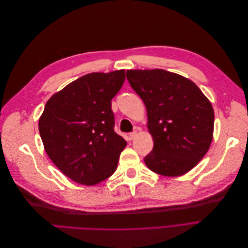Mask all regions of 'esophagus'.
<instances>
[{"label":"esophagus","mask_w":248,"mask_h":248,"mask_svg":"<svg viewBox=\"0 0 248 248\" xmlns=\"http://www.w3.org/2000/svg\"><path fill=\"white\" fill-rule=\"evenodd\" d=\"M138 136V132L137 131H132V132H130L129 134H128V139L131 140H133L134 138H136Z\"/></svg>","instance_id":"34e87169"}]
</instances>
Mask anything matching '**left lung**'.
Returning <instances> with one entry per match:
<instances>
[{
    "label": "left lung",
    "mask_w": 248,
    "mask_h": 248,
    "mask_svg": "<svg viewBox=\"0 0 248 248\" xmlns=\"http://www.w3.org/2000/svg\"><path fill=\"white\" fill-rule=\"evenodd\" d=\"M131 88L147 108L154 148L145 157L152 171L186 174L206 155L213 139L211 102L190 79L163 69L127 70Z\"/></svg>",
    "instance_id": "left-lung-1"
}]
</instances>
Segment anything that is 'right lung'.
I'll use <instances>...</instances> for the list:
<instances>
[{
	"label": "right lung",
	"instance_id": "obj_1",
	"mask_svg": "<svg viewBox=\"0 0 248 248\" xmlns=\"http://www.w3.org/2000/svg\"><path fill=\"white\" fill-rule=\"evenodd\" d=\"M125 70L93 72L52 95L39 119L50 160L74 182L92 186L114 174L126 140L114 131L111 99Z\"/></svg>",
	"mask_w": 248,
	"mask_h": 248
}]
</instances>
